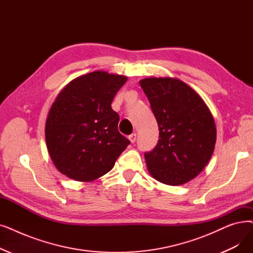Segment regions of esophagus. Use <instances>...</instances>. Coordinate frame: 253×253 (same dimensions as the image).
Masks as SVG:
<instances>
[{
    "mask_svg": "<svg viewBox=\"0 0 253 253\" xmlns=\"http://www.w3.org/2000/svg\"><path fill=\"white\" fill-rule=\"evenodd\" d=\"M128 138H129V140L131 141V144H134L135 140H136V133H132V134H130V135L128 136Z\"/></svg>",
    "mask_w": 253,
    "mask_h": 253,
    "instance_id": "1",
    "label": "esophagus"
}]
</instances>
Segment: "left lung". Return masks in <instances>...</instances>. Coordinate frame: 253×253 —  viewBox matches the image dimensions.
Masks as SVG:
<instances>
[{"mask_svg":"<svg viewBox=\"0 0 253 253\" xmlns=\"http://www.w3.org/2000/svg\"><path fill=\"white\" fill-rule=\"evenodd\" d=\"M159 127L156 147L145 153L150 174L167 185L194 179L211 159L216 126L201 96L178 79L139 81Z\"/></svg>","mask_w":253,"mask_h":253,"instance_id":"8db88e82","label":"left lung"}]
</instances>
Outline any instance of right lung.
I'll list each match as a JSON object with an SVG mask.
<instances>
[{
  "instance_id": "obj_1",
  "label": "right lung",
  "mask_w": 253,
  "mask_h": 253,
  "mask_svg": "<svg viewBox=\"0 0 253 253\" xmlns=\"http://www.w3.org/2000/svg\"><path fill=\"white\" fill-rule=\"evenodd\" d=\"M124 75L94 71L76 78L60 92L46 119L45 140L60 172L91 182L111 170L130 141L119 132L113 111Z\"/></svg>"
}]
</instances>
